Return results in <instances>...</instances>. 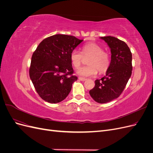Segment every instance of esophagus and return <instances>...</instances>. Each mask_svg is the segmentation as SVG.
I'll return each instance as SVG.
<instances>
[{
	"label": "esophagus",
	"mask_w": 153,
	"mask_h": 153,
	"mask_svg": "<svg viewBox=\"0 0 153 153\" xmlns=\"http://www.w3.org/2000/svg\"><path fill=\"white\" fill-rule=\"evenodd\" d=\"M78 79H79L80 81H85L87 79L85 78H82V77H79L78 78Z\"/></svg>",
	"instance_id": "obj_1"
}]
</instances>
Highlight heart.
<instances>
[{
	"instance_id": "obj_1",
	"label": "heart",
	"mask_w": 153,
	"mask_h": 153,
	"mask_svg": "<svg viewBox=\"0 0 153 153\" xmlns=\"http://www.w3.org/2000/svg\"><path fill=\"white\" fill-rule=\"evenodd\" d=\"M84 57H89L87 60L88 66L78 68L76 71L80 76L88 77L96 75L98 70L102 73L107 70L110 63L108 53L103 51V48L98 44L89 43L82 47V53L78 51L73 50L70 54V61L74 68L80 66Z\"/></svg>"
}]
</instances>
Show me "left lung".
I'll list each match as a JSON object with an SVG mask.
<instances>
[{
    "mask_svg": "<svg viewBox=\"0 0 153 153\" xmlns=\"http://www.w3.org/2000/svg\"><path fill=\"white\" fill-rule=\"evenodd\" d=\"M111 51V61L106 75L95 81L89 94L95 101L106 103L121 95L131 75L132 54L127 44L115 37H101Z\"/></svg>",
    "mask_w": 153,
    "mask_h": 153,
    "instance_id": "1",
    "label": "left lung"
}]
</instances>
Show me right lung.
Segmentation results:
<instances>
[{"label": "right lung", "instance_id": "add662e5", "mask_svg": "<svg viewBox=\"0 0 153 153\" xmlns=\"http://www.w3.org/2000/svg\"><path fill=\"white\" fill-rule=\"evenodd\" d=\"M83 39L65 34L45 38L32 54L29 76L36 92L50 103L63 101L78 78L73 75L70 54Z\"/></svg>", "mask_w": 153, "mask_h": 153}]
</instances>
